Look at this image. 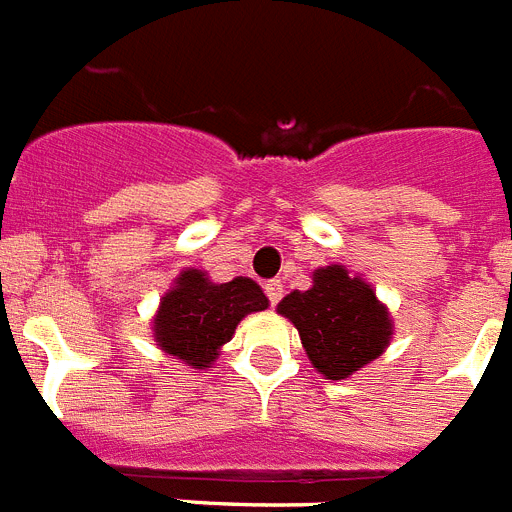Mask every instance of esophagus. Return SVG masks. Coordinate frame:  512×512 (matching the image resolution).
<instances>
[{
	"instance_id": "obj_1",
	"label": "esophagus",
	"mask_w": 512,
	"mask_h": 512,
	"mask_svg": "<svg viewBox=\"0 0 512 512\" xmlns=\"http://www.w3.org/2000/svg\"><path fill=\"white\" fill-rule=\"evenodd\" d=\"M282 295H284V284L279 282V279H274V282L266 284V297H269L271 305H277V302L282 300Z\"/></svg>"
}]
</instances>
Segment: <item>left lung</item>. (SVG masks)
<instances>
[{
    "label": "left lung",
    "mask_w": 512,
    "mask_h": 512,
    "mask_svg": "<svg viewBox=\"0 0 512 512\" xmlns=\"http://www.w3.org/2000/svg\"><path fill=\"white\" fill-rule=\"evenodd\" d=\"M277 312L300 330L307 359L328 379L351 377L390 346V312L372 284L341 264L312 271V287L289 292Z\"/></svg>",
    "instance_id": "obj_1"
}]
</instances>
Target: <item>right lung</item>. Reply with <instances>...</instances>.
I'll return each mask as SVG.
<instances>
[{
  "label": "right lung",
  "mask_w": 512,
  "mask_h": 512,
  "mask_svg": "<svg viewBox=\"0 0 512 512\" xmlns=\"http://www.w3.org/2000/svg\"><path fill=\"white\" fill-rule=\"evenodd\" d=\"M269 307L264 289L248 277L215 284L205 271L184 269L174 287L161 297L153 338L161 351L192 369H205L220 356L246 315Z\"/></svg>",
  "instance_id": "1"
}]
</instances>
